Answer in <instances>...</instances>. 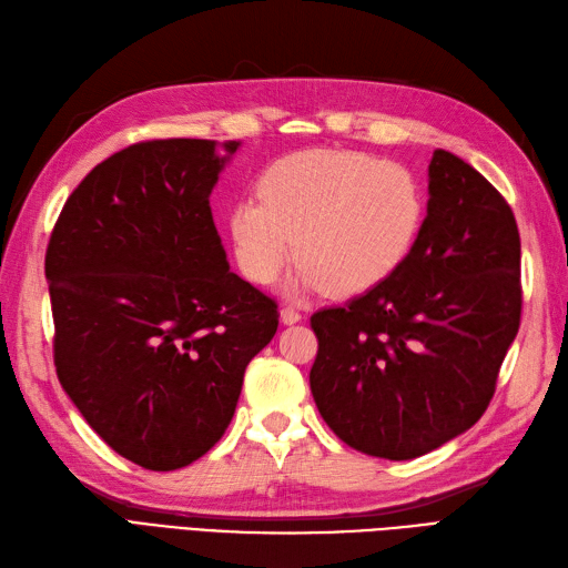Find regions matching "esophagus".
Returning a JSON list of instances; mask_svg holds the SVG:
<instances>
[{
    "mask_svg": "<svg viewBox=\"0 0 568 568\" xmlns=\"http://www.w3.org/2000/svg\"><path fill=\"white\" fill-rule=\"evenodd\" d=\"M300 318H302V314H300L295 307H283V310H281V322L287 324V326H290V324H297Z\"/></svg>",
    "mask_w": 568,
    "mask_h": 568,
    "instance_id": "obj_1",
    "label": "esophagus"
}]
</instances>
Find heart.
<instances>
[{
	"label": "heart",
	"mask_w": 568,
	"mask_h": 568,
	"mask_svg": "<svg viewBox=\"0 0 568 568\" xmlns=\"http://www.w3.org/2000/svg\"><path fill=\"white\" fill-rule=\"evenodd\" d=\"M227 213L244 278L268 285L300 261L290 293L326 287L333 297L369 293L413 254L427 196L415 172L359 153L314 149L275 160Z\"/></svg>",
	"instance_id": "1"
}]
</instances>
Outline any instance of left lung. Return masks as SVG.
Here are the masks:
<instances>
[{"label":"left lung","instance_id":"8db88e82","mask_svg":"<svg viewBox=\"0 0 568 568\" xmlns=\"http://www.w3.org/2000/svg\"><path fill=\"white\" fill-rule=\"evenodd\" d=\"M514 211L463 158L436 149L423 232L386 283L312 316L310 386L362 454L410 460L470 429L520 324Z\"/></svg>","mask_w":568,"mask_h":568}]
</instances>
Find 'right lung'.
Masks as SVG:
<instances>
[{"label":"right lung","instance_id":"right-lung-1","mask_svg":"<svg viewBox=\"0 0 568 568\" xmlns=\"http://www.w3.org/2000/svg\"><path fill=\"white\" fill-rule=\"evenodd\" d=\"M240 141L158 139L95 165L45 254L54 367L100 439L178 470L225 434L278 304L230 271L211 192Z\"/></svg>","mask_w":568,"mask_h":568}]
</instances>
